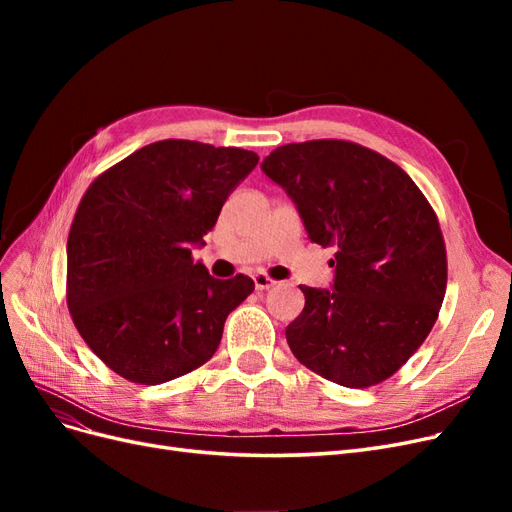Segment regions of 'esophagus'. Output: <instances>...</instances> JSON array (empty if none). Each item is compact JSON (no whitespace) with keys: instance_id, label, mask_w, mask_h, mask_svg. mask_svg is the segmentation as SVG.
I'll list each match as a JSON object with an SVG mask.
<instances>
[{"instance_id":"1","label":"esophagus","mask_w":512,"mask_h":512,"mask_svg":"<svg viewBox=\"0 0 512 512\" xmlns=\"http://www.w3.org/2000/svg\"><path fill=\"white\" fill-rule=\"evenodd\" d=\"M254 286H256V290H269L271 286H275V280H271V277L265 275V273H256L254 275Z\"/></svg>"}]
</instances>
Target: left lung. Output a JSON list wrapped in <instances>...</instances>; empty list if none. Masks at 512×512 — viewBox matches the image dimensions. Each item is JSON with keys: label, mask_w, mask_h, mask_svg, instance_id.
I'll list each match as a JSON object with an SVG mask.
<instances>
[{"label": "left lung", "mask_w": 512, "mask_h": 512, "mask_svg": "<svg viewBox=\"0 0 512 512\" xmlns=\"http://www.w3.org/2000/svg\"><path fill=\"white\" fill-rule=\"evenodd\" d=\"M260 168L286 190L307 237L335 247L331 288L299 286L292 354L348 389L391 378L425 342L446 292V247L427 198L395 162L348 141L290 143Z\"/></svg>", "instance_id": "obj_1"}]
</instances>
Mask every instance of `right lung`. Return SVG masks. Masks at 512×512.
Instances as JSON below:
<instances>
[{"instance_id":"add662e5","label":"right lung","mask_w":512,"mask_h":512,"mask_svg":"<svg viewBox=\"0 0 512 512\" xmlns=\"http://www.w3.org/2000/svg\"><path fill=\"white\" fill-rule=\"evenodd\" d=\"M256 164L254 151L170 138L89 185L68 235V307L85 344L121 378L162 384L218 350L254 282L215 280L192 250Z\"/></svg>"}]
</instances>
